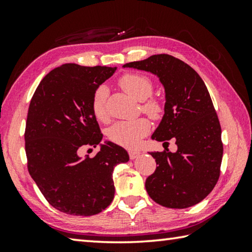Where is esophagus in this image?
Returning <instances> with one entry per match:
<instances>
[{"label": "esophagus", "mask_w": 252, "mask_h": 252, "mask_svg": "<svg viewBox=\"0 0 252 252\" xmlns=\"http://www.w3.org/2000/svg\"><path fill=\"white\" fill-rule=\"evenodd\" d=\"M127 153H129V157H130L131 160H133V159H135L139 155H140V153H139V151H137V150H129Z\"/></svg>", "instance_id": "1"}]
</instances>
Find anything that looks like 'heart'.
Returning a JSON list of instances; mask_svg holds the SVG:
<instances>
[{"label":"heart","instance_id":"heart-1","mask_svg":"<svg viewBox=\"0 0 252 252\" xmlns=\"http://www.w3.org/2000/svg\"><path fill=\"white\" fill-rule=\"evenodd\" d=\"M120 86L126 93L132 95L139 101H143L141 110L153 119L161 117L163 107L161 102L156 97H149L153 93L154 85L150 78L141 74L129 73L123 75L119 79ZM107 89L104 85H99L95 90L92 97V112L98 121L106 122L109 119L106 112ZM150 122L146 118H139L131 121H120L112 126L107 131V137L112 142L119 146L135 147L141 138L149 132Z\"/></svg>","mask_w":252,"mask_h":252}]
</instances>
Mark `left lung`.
Listing matches in <instances>:
<instances>
[{
    "label": "left lung",
    "instance_id": "1",
    "mask_svg": "<svg viewBox=\"0 0 252 252\" xmlns=\"http://www.w3.org/2000/svg\"><path fill=\"white\" fill-rule=\"evenodd\" d=\"M125 67L157 75L165 87V114L154 140H176L177 151H155L157 163L146 179V189L156 203L186 209L203 201L219 181L223 143L221 126L203 79L189 65L160 54Z\"/></svg>",
    "mask_w": 252,
    "mask_h": 252
}]
</instances>
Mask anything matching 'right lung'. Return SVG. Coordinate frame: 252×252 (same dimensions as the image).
<instances>
[{
  "mask_svg": "<svg viewBox=\"0 0 252 252\" xmlns=\"http://www.w3.org/2000/svg\"><path fill=\"white\" fill-rule=\"evenodd\" d=\"M115 70L65 63L42 78L31 98L25 131L28 170L61 212L90 217L105 210L114 197V167L129 160L113 142L93 158L78 156L82 148H95L102 140L92 97Z\"/></svg>",
  "mask_w": 252,
  "mask_h": 252,
  "instance_id": "add662e5",
  "label": "right lung"
}]
</instances>
